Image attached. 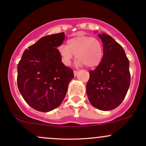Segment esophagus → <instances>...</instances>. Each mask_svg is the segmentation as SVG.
Segmentation results:
<instances>
[{
    "label": "esophagus",
    "instance_id": "obj_1",
    "mask_svg": "<svg viewBox=\"0 0 146 146\" xmlns=\"http://www.w3.org/2000/svg\"><path fill=\"white\" fill-rule=\"evenodd\" d=\"M73 73H74V75H75V76H76V75L78 74V71H76V70H75V71H73Z\"/></svg>",
    "mask_w": 146,
    "mask_h": 146
}]
</instances>
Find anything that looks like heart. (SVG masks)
Masks as SVG:
<instances>
[{"instance_id":"obj_1","label":"heart","mask_w":146,"mask_h":146,"mask_svg":"<svg viewBox=\"0 0 146 146\" xmlns=\"http://www.w3.org/2000/svg\"><path fill=\"white\" fill-rule=\"evenodd\" d=\"M58 52L64 64L68 66L74 54L78 65L83 64L87 67H95L102 62L104 46L98 38L88 36L74 37L67 41L66 45H60Z\"/></svg>"}]
</instances>
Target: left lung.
Wrapping results in <instances>:
<instances>
[{
    "label": "left lung",
    "instance_id": "obj_1",
    "mask_svg": "<svg viewBox=\"0 0 146 146\" xmlns=\"http://www.w3.org/2000/svg\"><path fill=\"white\" fill-rule=\"evenodd\" d=\"M104 46L102 62L89 71L86 84L88 100L101 110L119 106L126 95L130 84L129 60L122 46L110 36L99 34Z\"/></svg>",
    "mask_w": 146,
    "mask_h": 146
}]
</instances>
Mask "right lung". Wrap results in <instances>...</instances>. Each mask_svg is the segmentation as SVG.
Here are the masks:
<instances>
[{"label": "right lung", "instance_id": "right-lung-1", "mask_svg": "<svg viewBox=\"0 0 146 146\" xmlns=\"http://www.w3.org/2000/svg\"><path fill=\"white\" fill-rule=\"evenodd\" d=\"M64 32L41 38L25 49L18 64L17 84L25 101L35 110L48 112L61 104L74 74L62 62L57 47Z\"/></svg>", "mask_w": 146, "mask_h": 146}]
</instances>
